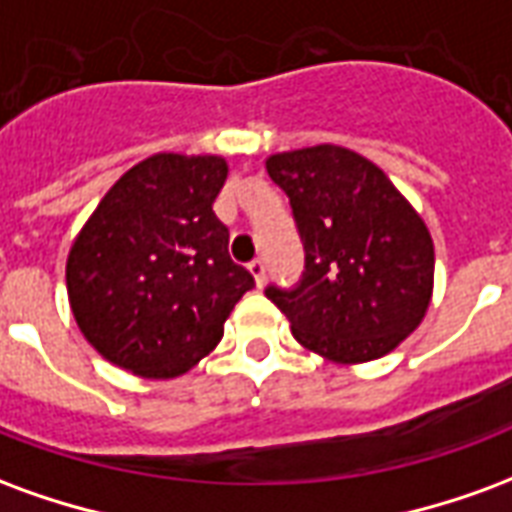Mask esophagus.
<instances>
[{"instance_id": "34e87169", "label": "esophagus", "mask_w": 512, "mask_h": 512, "mask_svg": "<svg viewBox=\"0 0 512 512\" xmlns=\"http://www.w3.org/2000/svg\"><path fill=\"white\" fill-rule=\"evenodd\" d=\"M249 274L255 279L257 288H263V282H266V263H263V260H252V263H249Z\"/></svg>"}]
</instances>
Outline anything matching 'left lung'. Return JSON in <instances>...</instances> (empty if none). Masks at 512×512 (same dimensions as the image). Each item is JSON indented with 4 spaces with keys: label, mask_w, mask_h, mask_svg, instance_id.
Here are the masks:
<instances>
[{
    "label": "left lung",
    "mask_w": 512,
    "mask_h": 512,
    "mask_svg": "<svg viewBox=\"0 0 512 512\" xmlns=\"http://www.w3.org/2000/svg\"><path fill=\"white\" fill-rule=\"evenodd\" d=\"M290 197L307 271L296 290L266 296L296 343L334 365L392 354L419 329L433 299V238L384 169L340 145L266 158Z\"/></svg>",
    "instance_id": "1"
}]
</instances>
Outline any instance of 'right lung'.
<instances>
[{
  "mask_svg": "<svg viewBox=\"0 0 512 512\" xmlns=\"http://www.w3.org/2000/svg\"><path fill=\"white\" fill-rule=\"evenodd\" d=\"M227 172L222 156H147L76 233L68 301L106 362L169 381L219 345L238 299L255 288L227 255L230 233L213 213Z\"/></svg>",
  "mask_w": 512,
  "mask_h": 512,
  "instance_id": "right-lung-1",
  "label": "right lung"
}]
</instances>
